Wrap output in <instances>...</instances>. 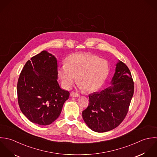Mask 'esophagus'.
Segmentation results:
<instances>
[{"label": "esophagus", "instance_id": "1", "mask_svg": "<svg viewBox=\"0 0 157 157\" xmlns=\"http://www.w3.org/2000/svg\"><path fill=\"white\" fill-rule=\"evenodd\" d=\"M70 95L72 96V97H79V94L75 92H71L70 93Z\"/></svg>", "mask_w": 157, "mask_h": 157}]
</instances>
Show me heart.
<instances>
[{"label": "heart", "instance_id": "1", "mask_svg": "<svg viewBox=\"0 0 157 157\" xmlns=\"http://www.w3.org/2000/svg\"><path fill=\"white\" fill-rule=\"evenodd\" d=\"M110 73L107 60L89 53H78L67 57L65 63L58 68V74L63 85L70 88L76 77V83L84 92L99 90Z\"/></svg>", "mask_w": 157, "mask_h": 157}]
</instances>
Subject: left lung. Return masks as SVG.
<instances>
[{
    "label": "left lung",
    "instance_id": "left-lung-1",
    "mask_svg": "<svg viewBox=\"0 0 157 157\" xmlns=\"http://www.w3.org/2000/svg\"><path fill=\"white\" fill-rule=\"evenodd\" d=\"M116 66L112 86L89 94V105L82 112L86 124L96 132L111 130L123 122L133 94L134 83L130 70L121 61Z\"/></svg>",
    "mask_w": 157,
    "mask_h": 157
}]
</instances>
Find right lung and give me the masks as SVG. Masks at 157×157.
Masks as SVG:
<instances>
[{
    "mask_svg": "<svg viewBox=\"0 0 157 157\" xmlns=\"http://www.w3.org/2000/svg\"><path fill=\"white\" fill-rule=\"evenodd\" d=\"M57 79L56 58L46 51L25 64L18 79L17 99L21 112L32 123L49 125L60 115L70 93L60 88Z\"/></svg>",
    "mask_w": 157,
    "mask_h": 157,
    "instance_id": "add662e5",
    "label": "right lung"
}]
</instances>
